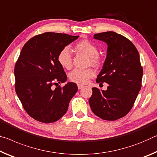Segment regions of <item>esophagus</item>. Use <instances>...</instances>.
<instances>
[{"label":"esophagus","instance_id":"esophagus-1","mask_svg":"<svg viewBox=\"0 0 157 157\" xmlns=\"http://www.w3.org/2000/svg\"><path fill=\"white\" fill-rule=\"evenodd\" d=\"M84 87V86H83V85H80V84H78V88L80 90V89H81V88H83Z\"/></svg>","mask_w":157,"mask_h":157}]
</instances>
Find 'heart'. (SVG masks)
Returning <instances> with one entry per match:
<instances>
[{
    "label": "heart",
    "mask_w": 157,
    "mask_h": 157,
    "mask_svg": "<svg viewBox=\"0 0 157 157\" xmlns=\"http://www.w3.org/2000/svg\"><path fill=\"white\" fill-rule=\"evenodd\" d=\"M76 49L88 56V64L98 66L101 63V56L98 53L97 46L88 40L79 41L75 45ZM58 63L63 68L69 69L72 66V56L68 47H64L59 51L57 56ZM94 71L91 68L74 69L69 74V80L78 84H84L93 77Z\"/></svg>",
    "instance_id": "1"
}]
</instances>
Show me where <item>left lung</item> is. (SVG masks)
<instances>
[{
	"mask_svg": "<svg viewBox=\"0 0 157 157\" xmlns=\"http://www.w3.org/2000/svg\"><path fill=\"white\" fill-rule=\"evenodd\" d=\"M94 37L108 44L106 60L96 81L109 86L106 90L92 88L89 104L97 116L114 121L132 109L142 86L143 67L137 48L127 37L112 31L94 34Z\"/></svg>",
	"mask_w": 157,
	"mask_h": 157,
	"instance_id": "8db88e82",
	"label": "left lung"
}]
</instances>
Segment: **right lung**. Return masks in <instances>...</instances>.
<instances>
[{
    "instance_id": "right-lung-1",
    "label": "right lung",
    "mask_w": 157,
    "mask_h": 157,
    "mask_svg": "<svg viewBox=\"0 0 157 157\" xmlns=\"http://www.w3.org/2000/svg\"><path fill=\"white\" fill-rule=\"evenodd\" d=\"M79 36L46 32L25 44L14 67L15 91L25 112L37 121H58L67 111L78 90L76 83L59 85L67 79L57 56Z\"/></svg>"
}]
</instances>
